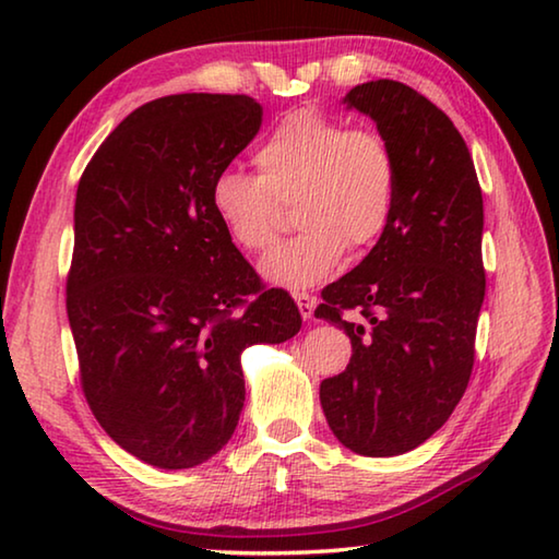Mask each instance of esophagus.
I'll return each mask as SVG.
<instances>
[{"instance_id":"34e87169","label":"esophagus","mask_w":559,"mask_h":559,"mask_svg":"<svg viewBox=\"0 0 559 559\" xmlns=\"http://www.w3.org/2000/svg\"><path fill=\"white\" fill-rule=\"evenodd\" d=\"M293 298L298 302V310L302 320H310L313 318V310H316V298L308 296V293H293Z\"/></svg>"}]
</instances>
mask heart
<instances>
[{
	"mask_svg": "<svg viewBox=\"0 0 559 559\" xmlns=\"http://www.w3.org/2000/svg\"><path fill=\"white\" fill-rule=\"evenodd\" d=\"M257 177L222 169L210 206L236 249L259 253L293 206L300 231L263 257L261 276L283 288L323 281L347 246L362 253L380 243L396 210L400 167L392 145L372 128H349L318 108L283 116L253 153Z\"/></svg>",
	"mask_w": 559,
	"mask_h": 559,
	"instance_id": "obj_1",
	"label": "heart"
}]
</instances>
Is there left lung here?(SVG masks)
<instances>
[{"label":"left lung","mask_w":559,"mask_h":559,"mask_svg":"<svg viewBox=\"0 0 559 559\" xmlns=\"http://www.w3.org/2000/svg\"><path fill=\"white\" fill-rule=\"evenodd\" d=\"M345 103L392 145L400 187L380 243L316 308L353 343L345 372L320 382V404L349 451L396 456L439 431L468 386L486 296L484 194L466 140L419 91L380 79Z\"/></svg>","instance_id":"obj_1"}]
</instances>
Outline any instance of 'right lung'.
Instances as JSON below:
<instances>
[{"label": "right lung", "instance_id": "obj_1", "mask_svg": "<svg viewBox=\"0 0 559 559\" xmlns=\"http://www.w3.org/2000/svg\"><path fill=\"white\" fill-rule=\"evenodd\" d=\"M241 93L150 100L91 157L75 192L66 310L81 390L108 437L157 468H192L239 424L241 353L300 330L210 206L216 173L251 143Z\"/></svg>", "mask_w": 559, "mask_h": 559}]
</instances>
